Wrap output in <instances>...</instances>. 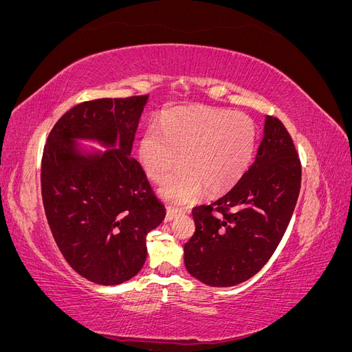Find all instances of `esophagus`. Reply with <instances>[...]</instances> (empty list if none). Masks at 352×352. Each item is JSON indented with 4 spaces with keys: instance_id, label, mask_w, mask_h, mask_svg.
<instances>
[{
    "instance_id": "1",
    "label": "esophagus",
    "mask_w": 352,
    "mask_h": 352,
    "mask_svg": "<svg viewBox=\"0 0 352 352\" xmlns=\"http://www.w3.org/2000/svg\"><path fill=\"white\" fill-rule=\"evenodd\" d=\"M179 214H180L179 210L168 207V208H167V212H166V221H173Z\"/></svg>"
}]
</instances>
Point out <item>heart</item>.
<instances>
[{
  "instance_id": "obj_1",
  "label": "heart",
  "mask_w": 352,
  "mask_h": 352,
  "mask_svg": "<svg viewBox=\"0 0 352 352\" xmlns=\"http://www.w3.org/2000/svg\"><path fill=\"white\" fill-rule=\"evenodd\" d=\"M257 146V127L248 116L216 109H175L167 111L160 129L150 124L140 144V158L155 182L167 177L160 194L177 206L197 201L204 186L223 194L247 173Z\"/></svg>"
}]
</instances>
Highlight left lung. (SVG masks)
Masks as SVG:
<instances>
[{
    "label": "left lung",
    "mask_w": 352,
    "mask_h": 352,
    "mask_svg": "<svg viewBox=\"0 0 352 352\" xmlns=\"http://www.w3.org/2000/svg\"><path fill=\"white\" fill-rule=\"evenodd\" d=\"M301 160L289 132L267 116L254 163L226 195L192 210L186 270L208 286L248 280L280 243L300 195Z\"/></svg>",
    "instance_id": "8db88e82"
}]
</instances>
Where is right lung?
Here are the masks:
<instances>
[{
	"mask_svg": "<svg viewBox=\"0 0 352 352\" xmlns=\"http://www.w3.org/2000/svg\"><path fill=\"white\" fill-rule=\"evenodd\" d=\"M150 95L74 105L52 127L41 162L42 201L52 236L70 267L98 285L133 278L146 260V235L164 220L141 164L131 157ZM74 137L118 148L85 157Z\"/></svg>",
	"mask_w": 352,
	"mask_h": 352,
	"instance_id": "1",
	"label": "right lung"
}]
</instances>
